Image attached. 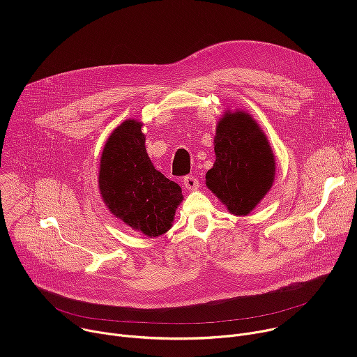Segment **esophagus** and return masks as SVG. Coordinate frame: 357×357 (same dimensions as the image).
I'll return each instance as SVG.
<instances>
[{"mask_svg": "<svg viewBox=\"0 0 357 357\" xmlns=\"http://www.w3.org/2000/svg\"><path fill=\"white\" fill-rule=\"evenodd\" d=\"M183 186H185V189H188V190H197V188H199V181L195 178V176H185L183 178Z\"/></svg>", "mask_w": 357, "mask_h": 357, "instance_id": "34e87169", "label": "esophagus"}]
</instances>
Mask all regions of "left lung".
<instances>
[{
	"instance_id": "obj_1",
	"label": "left lung",
	"mask_w": 357,
	"mask_h": 357,
	"mask_svg": "<svg viewBox=\"0 0 357 357\" xmlns=\"http://www.w3.org/2000/svg\"><path fill=\"white\" fill-rule=\"evenodd\" d=\"M216 161L206 186L234 216H247L275 179V157L260 124L244 110H226L216 126Z\"/></svg>"
}]
</instances>
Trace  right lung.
Here are the masks:
<instances>
[{
  "label": "right lung",
  "mask_w": 357,
  "mask_h": 357,
  "mask_svg": "<svg viewBox=\"0 0 357 357\" xmlns=\"http://www.w3.org/2000/svg\"><path fill=\"white\" fill-rule=\"evenodd\" d=\"M142 126L130 119L113 130L101 152L98 190L114 218L146 237H158L172 227L183 195L152 165Z\"/></svg>",
  "instance_id": "add662e5"
}]
</instances>
